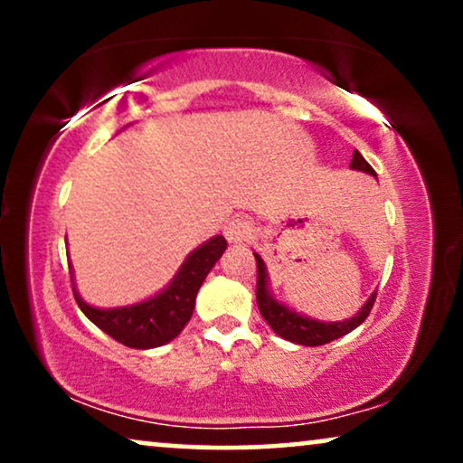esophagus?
I'll use <instances>...</instances> for the list:
<instances>
[{
	"label": "esophagus",
	"mask_w": 463,
	"mask_h": 463,
	"mask_svg": "<svg viewBox=\"0 0 463 463\" xmlns=\"http://www.w3.org/2000/svg\"><path fill=\"white\" fill-rule=\"evenodd\" d=\"M250 236V221L244 217H233L225 225V238L233 244H242Z\"/></svg>",
	"instance_id": "1"
}]
</instances>
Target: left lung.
<instances>
[{"label":"left lung","mask_w":463,"mask_h":463,"mask_svg":"<svg viewBox=\"0 0 463 463\" xmlns=\"http://www.w3.org/2000/svg\"><path fill=\"white\" fill-rule=\"evenodd\" d=\"M350 168L363 170V173H366V175L377 176L375 170L371 168V164L366 162L363 156H360V151H354ZM255 259H257V306H259V312H261L265 322L271 326V331H274L276 335H280L282 339L293 341V344L309 345V347L331 344V341L344 337V335L352 333L354 328L363 325V322L366 320V316H369V312L373 309V303H375L377 293H373L369 297V301H366L364 306L360 307V312L356 316H352V318H347L344 322L312 320V318H307V316L297 314L295 309H290L284 306V303L274 299V295L269 293V287H268V269H265L263 259L259 257L257 252H255Z\"/></svg>","instance_id":"8db88e82"}]
</instances>
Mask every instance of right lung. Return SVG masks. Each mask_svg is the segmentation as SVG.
Wrapping results in <instances>:
<instances>
[{
  "mask_svg": "<svg viewBox=\"0 0 463 463\" xmlns=\"http://www.w3.org/2000/svg\"><path fill=\"white\" fill-rule=\"evenodd\" d=\"M225 249L227 242L223 236L211 238L183 261L173 282L162 293L135 306L111 309L92 307L81 299L73 287L75 301L88 316V320H92L100 331L119 344L135 347V350L160 347L173 341L192 318L195 295Z\"/></svg>",
  "mask_w": 463,
  "mask_h": 463,
  "instance_id": "right-lung-1",
  "label": "right lung"
}]
</instances>
